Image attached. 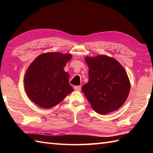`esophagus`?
Returning a JSON list of instances; mask_svg holds the SVG:
<instances>
[{
	"mask_svg": "<svg viewBox=\"0 0 153 153\" xmlns=\"http://www.w3.org/2000/svg\"><path fill=\"white\" fill-rule=\"evenodd\" d=\"M81 88H82V86H81V85H77V86L74 87V89L76 90V91H80Z\"/></svg>",
	"mask_w": 153,
	"mask_h": 153,
	"instance_id": "34e87169",
	"label": "esophagus"
}]
</instances>
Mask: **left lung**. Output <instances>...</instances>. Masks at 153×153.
Listing matches in <instances>:
<instances>
[{
    "label": "left lung",
    "instance_id": "8db88e82",
    "mask_svg": "<svg viewBox=\"0 0 153 153\" xmlns=\"http://www.w3.org/2000/svg\"><path fill=\"white\" fill-rule=\"evenodd\" d=\"M89 82L82 91L93 109L100 114L118 110L128 98L130 83L124 68L114 58L99 55L87 56Z\"/></svg>",
    "mask_w": 153,
    "mask_h": 153
}]
</instances>
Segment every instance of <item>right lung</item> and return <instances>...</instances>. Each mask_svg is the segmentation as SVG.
<instances>
[{"label": "right lung", "instance_id": "add662e5", "mask_svg": "<svg viewBox=\"0 0 153 153\" xmlns=\"http://www.w3.org/2000/svg\"><path fill=\"white\" fill-rule=\"evenodd\" d=\"M71 58L70 54L48 53L39 55L31 64L24 77L30 99L44 108H50L73 91L69 74L64 68Z\"/></svg>", "mask_w": 153, "mask_h": 153}]
</instances>
